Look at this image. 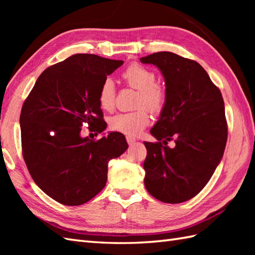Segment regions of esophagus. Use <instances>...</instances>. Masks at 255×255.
<instances>
[{"label":"esophagus","mask_w":255,"mask_h":255,"mask_svg":"<svg viewBox=\"0 0 255 255\" xmlns=\"http://www.w3.org/2000/svg\"><path fill=\"white\" fill-rule=\"evenodd\" d=\"M126 139H127V142H128L129 145H132L134 142H136V139L132 138V137H127Z\"/></svg>","instance_id":"obj_1"}]
</instances>
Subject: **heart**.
Listing matches in <instances>:
<instances>
[{
    "mask_svg": "<svg viewBox=\"0 0 255 255\" xmlns=\"http://www.w3.org/2000/svg\"><path fill=\"white\" fill-rule=\"evenodd\" d=\"M123 80L130 88L139 91L137 106L145 107L151 113H160L165 105L166 93L161 85L155 83V74L150 69L140 64H131L122 74ZM116 88L111 79L102 83L97 100L102 110L111 112L115 106ZM150 122L149 114L145 108L131 113H122L113 116L110 121L113 130L134 137L148 126Z\"/></svg>",
    "mask_w": 255,
    "mask_h": 255,
    "instance_id": "b5f03b06",
    "label": "heart"
}]
</instances>
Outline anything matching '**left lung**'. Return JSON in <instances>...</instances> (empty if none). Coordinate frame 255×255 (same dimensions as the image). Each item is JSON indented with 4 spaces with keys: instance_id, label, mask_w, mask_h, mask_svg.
Instances as JSON below:
<instances>
[{
    "instance_id": "8db88e82",
    "label": "left lung",
    "mask_w": 255,
    "mask_h": 255,
    "mask_svg": "<svg viewBox=\"0 0 255 255\" xmlns=\"http://www.w3.org/2000/svg\"><path fill=\"white\" fill-rule=\"evenodd\" d=\"M140 61L158 67L165 81L166 102L144 142V186L163 203L186 202L202 191L223 159L228 136L220 90L196 61L169 51ZM174 139L170 148L167 142Z\"/></svg>"
}]
</instances>
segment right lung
Listing matches in <instances>:
<instances>
[{"instance_id":"1","label":"right lung","mask_w":255,"mask_h":255,"mask_svg":"<svg viewBox=\"0 0 255 255\" xmlns=\"http://www.w3.org/2000/svg\"><path fill=\"white\" fill-rule=\"evenodd\" d=\"M123 60L77 53L47 68L21 107L23 156L42 192L67 206L83 205L106 185L107 165L128 144L121 132L81 137L84 124L101 133L106 123L97 100L102 83Z\"/></svg>"}]
</instances>
